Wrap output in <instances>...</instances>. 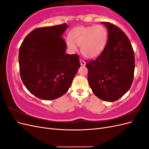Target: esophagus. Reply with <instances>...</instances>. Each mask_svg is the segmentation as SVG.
Returning a JSON list of instances; mask_svg holds the SVG:
<instances>
[{
  "label": "esophagus",
  "instance_id": "obj_1",
  "mask_svg": "<svg viewBox=\"0 0 149 149\" xmlns=\"http://www.w3.org/2000/svg\"><path fill=\"white\" fill-rule=\"evenodd\" d=\"M80 64H81V65H82V66H84V65H86V62H85L84 60H80Z\"/></svg>",
  "mask_w": 149,
  "mask_h": 149
}]
</instances>
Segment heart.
Here are the masks:
<instances>
[{
  "label": "heart",
  "instance_id": "1",
  "mask_svg": "<svg viewBox=\"0 0 149 149\" xmlns=\"http://www.w3.org/2000/svg\"><path fill=\"white\" fill-rule=\"evenodd\" d=\"M67 39V44L75 50L77 45H81V52L84 56L94 58L99 56L104 48L107 31L104 26L100 25L79 26L72 29Z\"/></svg>",
  "mask_w": 149,
  "mask_h": 149
}]
</instances>
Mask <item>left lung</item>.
I'll return each instance as SVG.
<instances>
[{
  "instance_id": "8db88e82",
  "label": "left lung",
  "mask_w": 149,
  "mask_h": 149,
  "mask_svg": "<svg viewBox=\"0 0 149 149\" xmlns=\"http://www.w3.org/2000/svg\"><path fill=\"white\" fill-rule=\"evenodd\" d=\"M108 29L107 42L95 60L86 61L88 78L93 93L101 100L113 102L127 93L132 84L134 49L127 36L118 26L102 22Z\"/></svg>"
}]
</instances>
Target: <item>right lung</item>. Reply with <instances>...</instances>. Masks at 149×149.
Masks as SVG:
<instances>
[{"label":"right lung","instance_id":"add662e5","mask_svg":"<svg viewBox=\"0 0 149 149\" xmlns=\"http://www.w3.org/2000/svg\"><path fill=\"white\" fill-rule=\"evenodd\" d=\"M67 27L65 23L35 29L20 47L22 82L41 100H53L64 95L80 67L78 55L65 54L66 43L61 36Z\"/></svg>","mask_w":149,"mask_h":149}]
</instances>
